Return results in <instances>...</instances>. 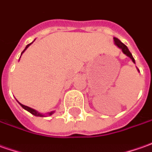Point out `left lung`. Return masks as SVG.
Here are the masks:
<instances>
[{
    "label": "left lung",
    "instance_id": "8db88e82",
    "mask_svg": "<svg viewBox=\"0 0 152 152\" xmlns=\"http://www.w3.org/2000/svg\"><path fill=\"white\" fill-rule=\"evenodd\" d=\"M113 40H114V44H115V45H117L118 48L120 49V50H122V51H123V53L124 54V55H126L128 57H129L130 59H131V60L133 61L134 63L135 64V61H134V59L133 55H132V54L129 52V49L127 48V46L125 45H124L123 43L120 41V40L118 39H117V38H113ZM137 71L140 72V71H139V69L137 68Z\"/></svg>",
    "mask_w": 152,
    "mask_h": 152
}]
</instances>
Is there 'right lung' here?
Here are the masks:
<instances>
[{
	"label": "right lung",
	"mask_w": 152,
	"mask_h": 152,
	"mask_svg": "<svg viewBox=\"0 0 152 152\" xmlns=\"http://www.w3.org/2000/svg\"><path fill=\"white\" fill-rule=\"evenodd\" d=\"M34 41H33V42H32L31 44H29V45H27V46H26V48H25L23 51L22 52V54H21V55H23V53H24V51L27 50V49L28 48L29 46L32 45L33 43H34ZM20 58H21V56H20ZM19 104H20V105H21L22 107H23L25 110L28 111V112L30 113L34 114V116H38V117H45V116H47V115H48V116H50V115H52V114H53V113H55V111H51V112L47 113H45V114H44V113H41L38 112L37 110H35V109H34V108H32V107H28V106H25V105H23V104H22V103H20V102H19Z\"/></svg>",
	"instance_id": "obj_1"
}]
</instances>
